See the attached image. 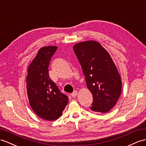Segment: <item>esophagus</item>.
<instances>
[{
	"instance_id": "34e87169",
	"label": "esophagus",
	"mask_w": 146,
	"mask_h": 146,
	"mask_svg": "<svg viewBox=\"0 0 146 146\" xmlns=\"http://www.w3.org/2000/svg\"><path fill=\"white\" fill-rule=\"evenodd\" d=\"M77 94H78L77 91H74V92H72V94H71V96H72V97H76V96L77 95Z\"/></svg>"
}]
</instances>
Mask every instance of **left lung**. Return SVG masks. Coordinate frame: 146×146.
Wrapping results in <instances>:
<instances>
[{"instance_id":"obj_1","label":"left lung","mask_w":146,"mask_h":146,"mask_svg":"<svg viewBox=\"0 0 146 146\" xmlns=\"http://www.w3.org/2000/svg\"><path fill=\"white\" fill-rule=\"evenodd\" d=\"M74 51L83 70L88 89L93 95L90 109L107 113L115 105L122 90V82L108 52L94 40L80 42Z\"/></svg>"}]
</instances>
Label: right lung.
Segmentation results:
<instances>
[{"label": "right lung", "instance_id": "1", "mask_svg": "<svg viewBox=\"0 0 146 146\" xmlns=\"http://www.w3.org/2000/svg\"><path fill=\"white\" fill-rule=\"evenodd\" d=\"M57 48L49 46L39 49L28 66L26 79L31 108L40 118L50 121L62 115L69 100L49 76L48 66Z\"/></svg>", "mask_w": 146, "mask_h": 146}]
</instances>
